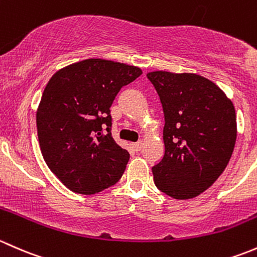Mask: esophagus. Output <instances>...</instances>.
I'll return each mask as SVG.
<instances>
[{"label": "esophagus", "instance_id": "esophagus-1", "mask_svg": "<svg viewBox=\"0 0 257 257\" xmlns=\"http://www.w3.org/2000/svg\"><path fill=\"white\" fill-rule=\"evenodd\" d=\"M132 146H134L135 151H137V152H139V151H141V148H142V141L136 142V144H134Z\"/></svg>", "mask_w": 257, "mask_h": 257}]
</instances>
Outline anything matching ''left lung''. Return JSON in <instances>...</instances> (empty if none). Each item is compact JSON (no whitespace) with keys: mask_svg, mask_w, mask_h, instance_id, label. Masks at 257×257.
Listing matches in <instances>:
<instances>
[{"mask_svg":"<svg viewBox=\"0 0 257 257\" xmlns=\"http://www.w3.org/2000/svg\"><path fill=\"white\" fill-rule=\"evenodd\" d=\"M163 113L165 156L152 168L161 192L192 199L207 190L229 163L236 141L231 100L215 83L193 73H147Z\"/></svg>","mask_w":257,"mask_h":257,"instance_id":"1","label":"left lung"}]
</instances>
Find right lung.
Returning <instances> with one entry per match:
<instances>
[{
  "label": "right lung",
  "instance_id": "1",
  "mask_svg": "<svg viewBox=\"0 0 257 257\" xmlns=\"http://www.w3.org/2000/svg\"><path fill=\"white\" fill-rule=\"evenodd\" d=\"M141 74L135 65L91 58L59 69L46 85L36 115L39 147L71 192L96 194L125 172L130 153L111 136L110 107Z\"/></svg>",
  "mask_w": 257,
  "mask_h": 257
}]
</instances>
